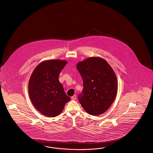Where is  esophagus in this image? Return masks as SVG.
Masks as SVG:
<instances>
[{
	"label": "esophagus",
	"mask_w": 153,
	"mask_h": 153,
	"mask_svg": "<svg viewBox=\"0 0 153 153\" xmlns=\"http://www.w3.org/2000/svg\"><path fill=\"white\" fill-rule=\"evenodd\" d=\"M71 99H72V100H76L77 99V95H74V96H72L71 97Z\"/></svg>",
	"instance_id": "1"
}]
</instances>
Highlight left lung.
I'll use <instances>...</instances> for the list:
<instances>
[{"label":"left lung","mask_w":153,"mask_h":153,"mask_svg":"<svg viewBox=\"0 0 153 153\" xmlns=\"http://www.w3.org/2000/svg\"><path fill=\"white\" fill-rule=\"evenodd\" d=\"M76 68L84 84L79 97L80 104L90 115L104 113L114 102L117 93V81L113 69L100 57L87 58L77 64Z\"/></svg>","instance_id":"left-lung-1"}]
</instances>
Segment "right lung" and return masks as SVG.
Returning <instances> with one entry per match:
<instances>
[{
  "mask_svg": "<svg viewBox=\"0 0 153 153\" xmlns=\"http://www.w3.org/2000/svg\"><path fill=\"white\" fill-rule=\"evenodd\" d=\"M67 63L65 60H45L31 74L28 84L29 97L35 108L45 116H58L71 100L59 81V74Z\"/></svg>",
  "mask_w": 153,
  "mask_h": 153,
  "instance_id": "obj_1",
  "label": "right lung"
}]
</instances>
